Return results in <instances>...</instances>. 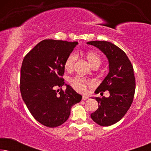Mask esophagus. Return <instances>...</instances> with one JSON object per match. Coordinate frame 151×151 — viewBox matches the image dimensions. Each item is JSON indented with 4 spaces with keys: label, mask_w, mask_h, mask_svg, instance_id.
Wrapping results in <instances>:
<instances>
[{
    "label": "esophagus",
    "mask_w": 151,
    "mask_h": 151,
    "mask_svg": "<svg viewBox=\"0 0 151 151\" xmlns=\"http://www.w3.org/2000/svg\"><path fill=\"white\" fill-rule=\"evenodd\" d=\"M88 98V96H82V99L83 100H87Z\"/></svg>",
    "instance_id": "1"
}]
</instances>
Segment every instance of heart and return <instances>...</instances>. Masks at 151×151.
Masks as SVG:
<instances>
[{"label": "heart", "mask_w": 151, "mask_h": 151, "mask_svg": "<svg viewBox=\"0 0 151 151\" xmlns=\"http://www.w3.org/2000/svg\"><path fill=\"white\" fill-rule=\"evenodd\" d=\"M86 58L91 67L93 69L98 68L102 64V58L99 53L95 51H88L86 53ZM78 60L77 53L73 52L70 53L69 56L66 59L65 63V68L68 71H72L74 69L75 65ZM69 83L72 88L76 91L79 93H83L86 91V88H92L94 86V82L84 78L76 76L71 78L69 80Z\"/></svg>", "instance_id": "heart-1"}]
</instances>
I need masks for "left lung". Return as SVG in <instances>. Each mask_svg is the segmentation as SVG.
<instances>
[{
  "label": "left lung",
  "mask_w": 151,
  "mask_h": 151,
  "mask_svg": "<svg viewBox=\"0 0 151 151\" xmlns=\"http://www.w3.org/2000/svg\"><path fill=\"white\" fill-rule=\"evenodd\" d=\"M106 55L109 73L96 90V93L109 92V98H95L98 109L91 114L93 120L102 127L114 124L124 116L133 102L135 78L131 61L124 51L107 41H90Z\"/></svg>",
  "instance_id": "obj_1"
}]
</instances>
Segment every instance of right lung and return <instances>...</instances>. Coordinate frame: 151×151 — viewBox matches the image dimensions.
<instances>
[{
    "label": "right lung",
    "instance_id": "add662e5",
    "mask_svg": "<svg viewBox=\"0 0 151 151\" xmlns=\"http://www.w3.org/2000/svg\"><path fill=\"white\" fill-rule=\"evenodd\" d=\"M78 44L42 40L22 60L20 80L22 100L32 116L45 127L63 124L69 118L71 106L82 100L81 95L69 85L62 89L65 60Z\"/></svg>",
    "mask_w": 151,
    "mask_h": 151
}]
</instances>
